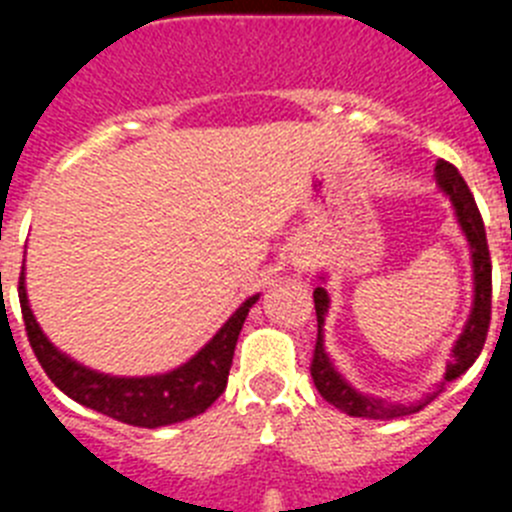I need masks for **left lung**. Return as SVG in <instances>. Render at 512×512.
<instances>
[{
	"instance_id": "1",
	"label": "left lung",
	"mask_w": 512,
	"mask_h": 512,
	"mask_svg": "<svg viewBox=\"0 0 512 512\" xmlns=\"http://www.w3.org/2000/svg\"><path fill=\"white\" fill-rule=\"evenodd\" d=\"M436 184L446 197H449L451 207H454L456 223H459L461 233L467 235L469 253H472V271H474V302L472 312H469L467 325L461 330V336L456 338L454 348H451V359L446 361V374H443L441 382L436 384V390L428 392L425 397L415 402H392L382 400V397L364 395L348 382L341 372L336 369V364L330 361L328 351H325L323 341V325L325 315H328L330 297L325 292V287H315L312 292V300H315V315H318V343H315V356H312V382L318 387V392L323 395V400H328L333 408H338L341 413L354 415V418H369V420H395L402 415H413L418 410H423L438 392H443L446 382H454L456 377L467 372L469 366L477 361L479 351L485 346L487 328H490V307H492V264H490V248H487V233L485 223H482V215L477 210V202H474L472 192H469L467 182L461 179V174L456 171V166H451L449 161H438L436 164ZM320 282H325V274H320Z\"/></svg>"
}]
</instances>
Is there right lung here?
<instances>
[{"mask_svg": "<svg viewBox=\"0 0 512 512\" xmlns=\"http://www.w3.org/2000/svg\"><path fill=\"white\" fill-rule=\"evenodd\" d=\"M259 295L248 297L225 325L205 343L189 361L164 374L148 377H115L79 364L58 351L35 320L25 289V266L20 274V307L25 318L27 341L33 346L40 366L63 395H69L84 408L115 418L138 428H161L182 423L205 413L212 402L225 392L235 343L241 336L246 315Z\"/></svg>", "mask_w": 512, "mask_h": 512, "instance_id": "obj_1", "label": "right lung"}]
</instances>
